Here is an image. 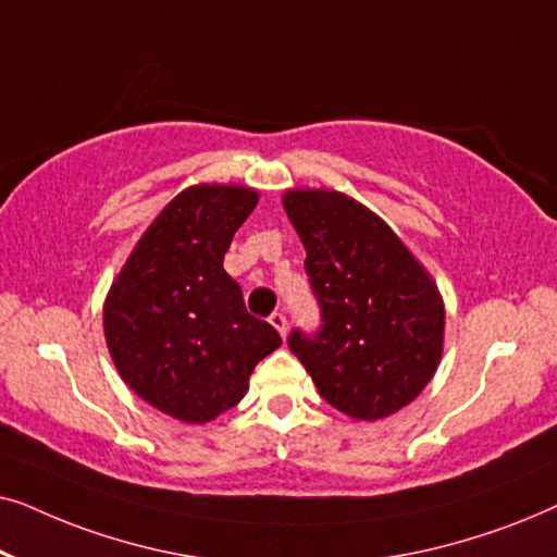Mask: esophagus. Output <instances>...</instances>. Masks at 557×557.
I'll return each instance as SVG.
<instances>
[{"instance_id": "obj_1", "label": "esophagus", "mask_w": 557, "mask_h": 557, "mask_svg": "<svg viewBox=\"0 0 557 557\" xmlns=\"http://www.w3.org/2000/svg\"><path fill=\"white\" fill-rule=\"evenodd\" d=\"M269 322L276 326V332L281 334V337H286V332H288V322H286V317L281 314V311H273V314L269 317Z\"/></svg>"}]
</instances>
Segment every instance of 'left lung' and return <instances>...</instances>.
Returning <instances> with one entry per match:
<instances>
[{"instance_id":"8db88e82","label":"left lung","mask_w":557,"mask_h":557,"mask_svg":"<svg viewBox=\"0 0 557 557\" xmlns=\"http://www.w3.org/2000/svg\"><path fill=\"white\" fill-rule=\"evenodd\" d=\"M284 210L307 248L322 311L314 334L294 330L299 357L322 398L357 421L408 406L431 383L444 352V301L403 240L352 197L288 189Z\"/></svg>"}]
</instances>
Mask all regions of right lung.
Listing matches in <instances>:
<instances>
[{
  "instance_id": "add662e5",
  "label": "right lung",
  "mask_w": 557,
  "mask_h": 557,
  "mask_svg": "<svg viewBox=\"0 0 557 557\" xmlns=\"http://www.w3.org/2000/svg\"><path fill=\"white\" fill-rule=\"evenodd\" d=\"M256 202L250 187H187L147 227L106 296L103 332L119 375L177 421L208 423L238 406L256 364L281 347L223 269Z\"/></svg>"
}]
</instances>
